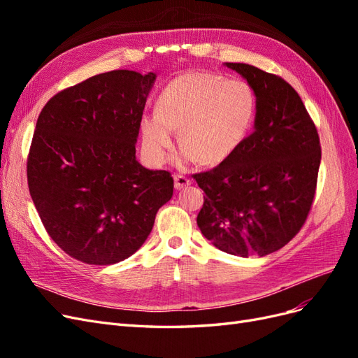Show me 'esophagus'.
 I'll use <instances>...</instances> for the list:
<instances>
[{
  "label": "esophagus",
  "mask_w": 358,
  "mask_h": 358,
  "mask_svg": "<svg viewBox=\"0 0 358 358\" xmlns=\"http://www.w3.org/2000/svg\"><path fill=\"white\" fill-rule=\"evenodd\" d=\"M188 185H191V180L187 176L175 175V188L176 189H182V188H185Z\"/></svg>",
  "instance_id": "obj_1"
}]
</instances>
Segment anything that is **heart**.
Wrapping results in <instances>:
<instances>
[{
	"label": "heart",
	"instance_id": "heart-1",
	"mask_svg": "<svg viewBox=\"0 0 358 358\" xmlns=\"http://www.w3.org/2000/svg\"><path fill=\"white\" fill-rule=\"evenodd\" d=\"M254 113L255 95L246 82L208 71L182 74L159 94L157 113L143 116V148L161 162L179 129L183 157L218 164L241 146Z\"/></svg>",
	"mask_w": 358,
	"mask_h": 358
}]
</instances>
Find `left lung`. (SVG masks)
I'll list each match as a JSON object with an SVG mask.
<instances>
[{
  "instance_id": "left-lung-1",
  "label": "left lung",
  "mask_w": 358,
  "mask_h": 358,
  "mask_svg": "<svg viewBox=\"0 0 358 358\" xmlns=\"http://www.w3.org/2000/svg\"><path fill=\"white\" fill-rule=\"evenodd\" d=\"M257 96L254 131L212 170L192 175L206 197L197 224L221 251L248 257L285 246L315 197L321 145L300 95L276 74L225 62Z\"/></svg>"
}]
</instances>
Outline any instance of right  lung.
Returning <instances> with one entry per match:
<instances>
[{
	"mask_svg": "<svg viewBox=\"0 0 358 358\" xmlns=\"http://www.w3.org/2000/svg\"><path fill=\"white\" fill-rule=\"evenodd\" d=\"M155 73L113 70L53 95L27 162L31 199L48 234L86 264L122 262L145 243L173 196L167 170L136 159Z\"/></svg>",
	"mask_w": 358,
	"mask_h": 358,
	"instance_id": "1",
	"label": "right lung"
}]
</instances>
